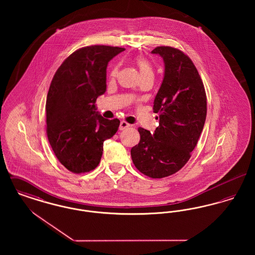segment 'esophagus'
Wrapping results in <instances>:
<instances>
[{
	"label": "esophagus",
	"instance_id": "obj_1",
	"mask_svg": "<svg viewBox=\"0 0 255 255\" xmlns=\"http://www.w3.org/2000/svg\"><path fill=\"white\" fill-rule=\"evenodd\" d=\"M131 125L129 123H127L126 122H122L120 124V130H124V129H127L129 128Z\"/></svg>",
	"mask_w": 255,
	"mask_h": 255
}]
</instances>
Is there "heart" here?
Instances as JSON below:
<instances>
[{
    "label": "heart",
    "mask_w": 255,
    "mask_h": 255,
    "mask_svg": "<svg viewBox=\"0 0 255 255\" xmlns=\"http://www.w3.org/2000/svg\"><path fill=\"white\" fill-rule=\"evenodd\" d=\"M136 62H137L138 69H139L140 73H141V76L145 75V74H153V67L150 64V62H148L143 58H138ZM116 73H117V69H114L113 72H112V74L116 75Z\"/></svg>",
    "instance_id": "obj_1"
}]
</instances>
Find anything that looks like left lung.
<instances>
[{
	"label": "left lung",
	"instance_id": "left-lung-1",
	"mask_svg": "<svg viewBox=\"0 0 255 255\" xmlns=\"http://www.w3.org/2000/svg\"><path fill=\"white\" fill-rule=\"evenodd\" d=\"M152 53L164 62L153 107L159 125L153 133L138 128L140 140L131 157L142 174L161 179L178 172L191 157L206 122V96L193 62L180 49L157 47Z\"/></svg>",
	"mask_w": 255,
	"mask_h": 255
}]
</instances>
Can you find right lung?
Instances as JSON below:
<instances>
[{
    "instance_id": "add662e5",
    "label": "right lung",
    "mask_w": 255,
    "mask_h": 255,
    "mask_svg": "<svg viewBox=\"0 0 255 255\" xmlns=\"http://www.w3.org/2000/svg\"><path fill=\"white\" fill-rule=\"evenodd\" d=\"M124 49L110 46L77 49L51 80L46 102L48 139L56 158L71 172L95 169L103 142L119 129L121 122L104 119L95 103L106 92L109 61Z\"/></svg>"
}]
</instances>
